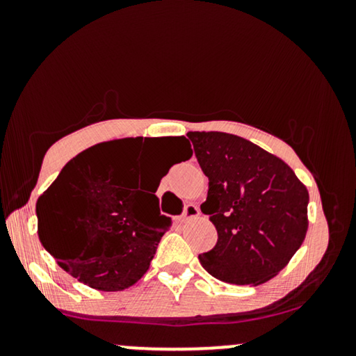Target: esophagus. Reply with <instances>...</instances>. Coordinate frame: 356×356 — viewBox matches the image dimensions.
<instances>
[{
  "label": "esophagus",
  "instance_id": "obj_1",
  "mask_svg": "<svg viewBox=\"0 0 356 356\" xmlns=\"http://www.w3.org/2000/svg\"><path fill=\"white\" fill-rule=\"evenodd\" d=\"M201 214V209H199L195 204H187L186 207H184V212L181 216L182 220H187V219H192V218H197V216Z\"/></svg>",
  "mask_w": 356,
  "mask_h": 356
}]
</instances>
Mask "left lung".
I'll list each match as a JSON object with an SVG mask.
<instances>
[{
  "mask_svg": "<svg viewBox=\"0 0 356 356\" xmlns=\"http://www.w3.org/2000/svg\"><path fill=\"white\" fill-rule=\"evenodd\" d=\"M202 172L218 243L199 256L209 275L231 284L275 277L303 244L308 191L291 167L246 138L224 132H189Z\"/></svg>",
  "mask_w": 356,
  "mask_h": 356,
  "instance_id": "8db88e82",
  "label": "left lung"
}]
</instances>
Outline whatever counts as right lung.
I'll list each match as a JSON object with an SVG mask.
<instances>
[{"mask_svg":"<svg viewBox=\"0 0 356 356\" xmlns=\"http://www.w3.org/2000/svg\"><path fill=\"white\" fill-rule=\"evenodd\" d=\"M181 161L192 155L186 137H165ZM154 138H122L73 157L36 202L43 248L80 283L122 291L145 275L159 241L172 226L155 195L169 169L155 167L147 191L138 165L152 157Z\"/></svg>","mask_w":356,"mask_h":356,"instance_id":"obj_1","label":"right lung"}]
</instances>
